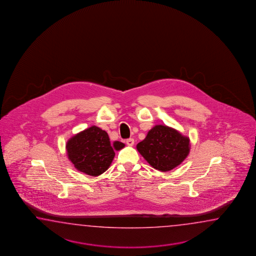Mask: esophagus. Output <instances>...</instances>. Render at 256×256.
<instances>
[{
	"mask_svg": "<svg viewBox=\"0 0 256 256\" xmlns=\"http://www.w3.org/2000/svg\"><path fill=\"white\" fill-rule=\"evenodd\" d=\"M126 144H127L128 146H132L134 144V140L132 138L127 139V140H126Z\"/></svg>",
	"mask_w": 256,
	"mask_h": 256,
	"instance_id": "obj_1",
	"label": "esophagus"
}]
</instances>
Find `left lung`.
Returning <instances> with one entry per match:
<instances>
[{
    "label": "left lung",
    "mask_w": 256,
    "mask_h": 256,
    "mask_svg": "<svg viewBox=\"0 0 256 256\" xmlns=\"http://www.w3.org/2000/svg\"><path fill=\"white\" fill-rule=\"evenodd\" d=\"M136 148L154 168L166 172L180 166L190 150V138L166 126H156Z\"/></svg>",
    "instance_id": "1"
}]
</instances>
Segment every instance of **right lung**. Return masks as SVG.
<instances>
[{
    "instance_id": "obj_1",
    "label": "right lung",
    "mask_w": 256,
    "mask_h": 256,
    "mask_svg": "<svg viewBox=\"0 0 256 256\" xmlns=\"http://www.w3.org/2000/svg\"><path fill=\"white\" fill-rule=\"evenodd\" d=\"M124 144L110 141L105 130L92 126L71 137L66 142V152L71 163L78 171L97 176L109 168L115 156Z\"/></svg>"
}]
</instances>
